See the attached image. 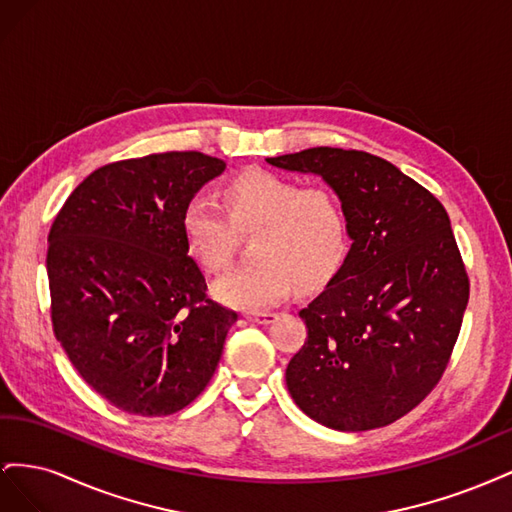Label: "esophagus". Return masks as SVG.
Returning a JSON list of instances; mask_svg holds the SVG:
<instances>
[{
  "label": "esophagus",
  "mask_w": 512,
  "mask_h": 512,
  "mask_svg": "<svg viewBox=\"0 0 512 512\" xmlns=\"http://www.w3.org/2000/svg\"><path fill=\"white\" fill-rule=\"evenodd\" d=\"M245 318L250 322H256V324H271V322H275L277 314H273V312H254V314H247Z\"/></svg>",
  "instance_id": "esophagus-1"
}]
</instances>
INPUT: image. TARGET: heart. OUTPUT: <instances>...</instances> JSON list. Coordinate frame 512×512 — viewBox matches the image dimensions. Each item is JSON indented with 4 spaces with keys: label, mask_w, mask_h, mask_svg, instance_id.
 Masks as SVG:
<instances>
[{
    "label": "heart",
    "mask_w": 512,
    "mask_h": 512,
    "mask_svg": "<svg viewBox=\"0 0 512 512\" xmlns=\"http://www.w3.org/2000/svg\"><path fill=\"white\" fill-rule=\"evenodd\" d=\"M224 209L207 194L188 200L181 232L188 254L207 271H222L235 252L237 230L254 232L256 262L215 280V301L241 312L282 303L292 286L314 290L344 265L350 226L342 200L329 188H305L297 179L247 170L230 179Z\"/></svg>",
    "instance_id": "b5f03b06"
}]
</instances>
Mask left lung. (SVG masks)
I'll list each match as a JSON object with an SVG mask.
<instances>
[{
    "instance_id": "obj_1",
    "label": "left lung",
    "mask_w": 512,
    "mask_h": 512,
    "mask_svg": "<svg viewBox=\"0 0 512 512\" xmlns=\"http://www.w3.org/2000/svg\"><path fill=\"white\" fill-rule=\"evenodd\" d=\"M267 162L327 183L352 241L344 265L299 312L307 342L286 367L294 404L337 431L389 425L442 378L468 305L448 213L423 185L365 151L314 147Z\"/></svg>"
}]
</instances>
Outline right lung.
Masks as SVG:
<instances>
[{
  "label": "right lung",
  "mask_w": 512,
  "mask_h": 512,
  "mask_svg": "<svg viewBox=\"0 0 512 512\" xmlns=\"http://www.w3.org/2000/svg\"><path fill=\"white\" fill-rule=\"evenodd\" d=\"M226 162L170 151L106 164L49 232L53 331L83 380L123 412L166 416L203 393L237 314L207 299L181 213Z\"/></svg>",
  "instance_id": "1"
}]
</instances>
